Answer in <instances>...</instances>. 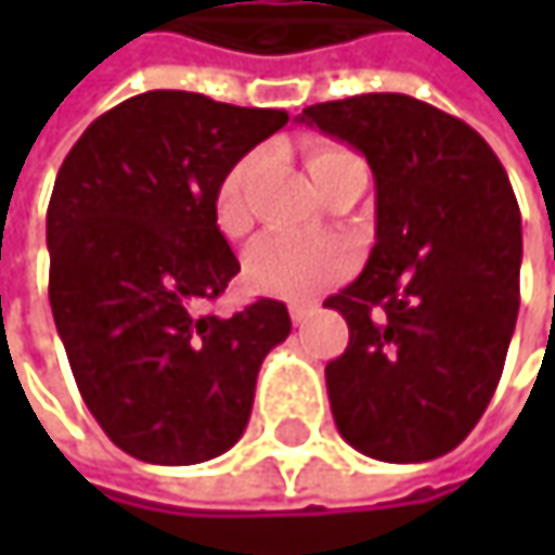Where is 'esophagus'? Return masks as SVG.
<instances>
[{
  "mask_svg": "<svg viewBox=\"0 0 555 555\" xmlns=\"http://www.w3.org/2000/svg\"><path fill=\"white\" fill-rule=\"evenodd\" d=\"M311 305H288V314H292V324H305L311 318Z\"/></svg>",
  "mask_w": 555,
  "mask_h": 555,
  "instance_id": "34e87169",
  "label": "esophagus"
}]
</instances>
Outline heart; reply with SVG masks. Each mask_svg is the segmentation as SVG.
<instances>
[{"label": "heart", "instance_id": "obj_1", "mask_svg": "<svg viewBox=\"0 0 555 555\" xmlns=\"http://www.w3.org/2000/svg\"><path fill=\"white\" fill-rule=\"evenodd\" d=\"M347 157H353L340 144H311L308 169L314 182L324 189L334 169ZM267 164V151L244 154L215 189V224L224 237L237 241L250 231V185ZM357 257L353 247L344 241H298V237H267L260 241L244 263V279L254 292L276 295V298H311L334 282L350 276Z\"/></svg>", "mask_w": 555, "mask_h": 555}]
</instances>
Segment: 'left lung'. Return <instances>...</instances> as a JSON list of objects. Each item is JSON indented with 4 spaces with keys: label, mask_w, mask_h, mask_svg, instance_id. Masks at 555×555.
Listing matches in <instances>:
<instances>
[{
    "label": "left lung",
    "mask_w": 555,
    "mask_h": 555,
    "mask_svg": "<svg viewBox=\"0 0 555 555\" xmlns=\"http://www.w3.org/2000/svg\"><path fill=\"white\" fill-rule=\"evenodd\" d=\"M305 125L376 176V247L324 305L350 344L327 363L340 437L383 463L460 447L499 388L520 305V208L479 131L401 92L308 105Z\"/></svg>",
    "instance_id": "1"
}]
</instances>
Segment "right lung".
<instances>
[{
	"mask_svg": "<svg viewBox=\"0 0 555 555\" xmlns=\"http://www.w3.org/2000/svg\"><path fill=\"white\" fill-rule=\"evenodd\" d=\"M288 121L198 92L154 89L99 115L48 205L51 311L99 427L134 460L192 466L231 450L263 357L292 331L282 301L202 314L241 273L215 189Z\"/></svg>",
	"mask_w": 555,
	"mask_h": 555,
	"instance_id": "add662e5",
	"label": "right lung"
}]
</instances>
